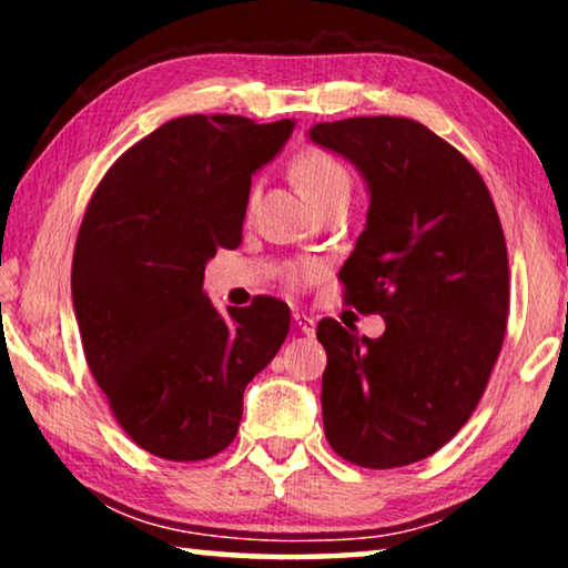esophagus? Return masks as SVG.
Instances as JSON below:
<instances>
[{"label": "esophagus", "instance_id": "obj_1", "mask_svg": "<svg viewBox=\"0 0 568 568\" xmlns=\"http://www.w3.org/2000/svg\"><path fill=\"white\" fill-rule=\"evenodd\" d=\"M293 321H295V328L301 331L303 335H313L315 333V321L313 318H307L305 313H293Z\"/></svg>", "mask_w": 568, "mask_h": 568}]
</instances>
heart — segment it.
Returning <instances> with one entry per match:
<instances>
[{"label":"heart","instance_id":"obj_1","mask_svg":"<svg viewBox=\"0 0 568 568\" xmlns=\"http://www.w3.org/2000/svg\"><path fill=\"white\" fill-rule=\"evenodd\" d=\"M291 175L295 185L301 187L307 203L318 213L328 210L335 203H348L353 180L341 158L323 148H303L291 162ZM255 203V195L250 197V205ZM321 273V265L313 261H295L285 265V281L293 285L313 283Z\"/></svg>","mask_w":568,"mask_h":568}]
</instances>
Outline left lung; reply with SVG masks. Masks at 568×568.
I'll list each match as a JSON object with an SVG mask.
<instances>
[{"instance_id":"obj_1","label":"left lung","mask_w":568,"mask_h":568,"mask_svg":"<svg viewBox=\"0 0 568 568\" xmlns=\"http://www.w3.org/2000/svg\"><path fill=\"white\" fill-rule=\"evenodd\" d=\"M311 140L368 180V223L338 281L345 303L386 318L381 338L318 323L325 438L363 468L416 464L464 428L501 353V220L478 170L416 120L321 122Z\"/></svg>"}]
</instances>
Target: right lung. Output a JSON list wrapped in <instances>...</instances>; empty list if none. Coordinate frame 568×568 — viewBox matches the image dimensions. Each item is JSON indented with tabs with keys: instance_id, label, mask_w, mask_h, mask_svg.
Segmentation results:
<instances>
[{
	"instance_id": "obj_1",
	"label": "right lung",
	"mask_w": 568,
	"mask_h": 568,
	"mask_svg": "<svg viewBox=\"0 0 568 568\" xmlns=\"http://www.w3.org/2000/svg\"><path fill=\"white\" fill-rule=\"evenodd\" d=\"M291 132L293 120L240 114L170 120L112 162L84 210L72 255L84 358L152 456L190 464L233 444L245 386L291 328L277 297L223 315L203 293L205 263L243 240L250 178Z\"/></svg>"
}]
</instances>
